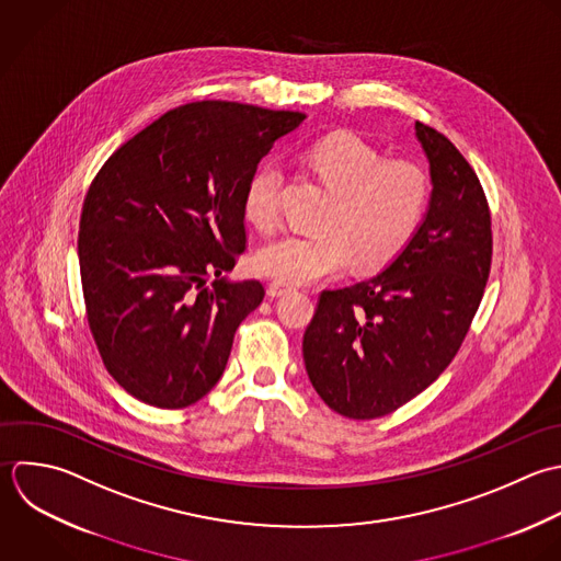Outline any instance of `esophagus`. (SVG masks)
Returning a JSON list of instances; mask_svg holds the SVG:
<instances>
[{"mask_svg":"<svg viewBox=\"0 0 561 561\" xmlns=\"http://www.w3.org/2000/svg\"><path fill=\"white\" fill-rule=\"evenodd\" d=\"M290 290H293V288H290L288 284H282V282H271L268 288H266L268 297H284V295L290 293Z\"/></svg>","mask_w":561,"mask_h":561,"instance_id":"obj_1","label":"esophagus"}]
</instances>
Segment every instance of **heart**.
<instances>
[{
    "mask_svg": "<svg viewBox=\"0 0 561 561\" xmlns=\"http://www.w3.org/2000/svg\"><path fill=\"white\" fill-rule=\"evenodd\" d=\"M308 163L334 194L314 236L290 233L257 249L253 268L282 284H310L391 262L417 233L428 205V176L407 159L385 154L356 133H332L308 150ZM282 172L275 163L253 170L242 194L244 218L271 231L279 218Z\"/></svg>",
    "mask_w": 561,
    "mask_h": 561,
    "instance_id": "1",
    "label": "heart"
}]
</instances>
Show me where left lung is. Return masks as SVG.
Segmentation results:
<instances>
[{
	"instance_id": "8db88e82",
	"label": "left lung",
	"mask_w": 561,
	"mask_h": 561,
	"mask_svg": "<svg viewBox=\"0 0 561 561\" xmlns=\"http://www.w3.org/2000/svg\"><path fill=\"white\" fill-rule=\"evenodd\" d=\"M431 198L413 240L378 275L323 290L304 334L321 400L352 420L393 413L431 387L459 352L492 264L490 209L455 144L422 122Z\"/></svg>"
}]
</instances>
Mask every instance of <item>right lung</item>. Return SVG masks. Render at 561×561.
<instances>
[{
	"instance_id": "obj_1",
	"label": "right lung",
	"mask_w": 561,
	"mask_h": 561,
	"mask_svg": "<svg viewBox=\"0 0 561 561\" xmlns=\"http://www.w3.org/2000/svg\"><path fill=\"white\" fill-rule=\"evenodd\" d=\"M304 119L192 102L139 130L93 179L78 233L87 321L104 367L133 398L183 409L220 380L238 325L264 299L257 279L225 275L247 244L242 194Z\"/></svg>"
}]
</instances>
